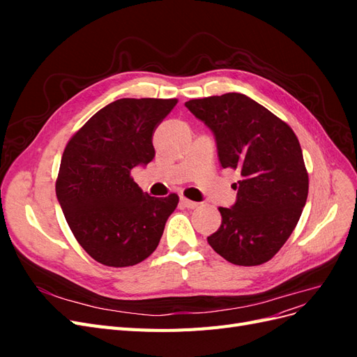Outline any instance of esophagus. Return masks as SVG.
Masks as SVG:
<instances>
[{
    "instance_id": "34e87169",
    "label": "esophagus",
    "mask_w": 357,
    "mask_h": 357,
    "mask_svg": "<svg viewBox=\"0 0 357 357\" xmlns=\"http://www.w3.org/2000/svg\"><path fill=\"white\" fill-rule=\"evenodd\" d=\"M180 202H181V205H185L186 208H198V202H193V201H190V199H188V198H180Z\"/></svg>"
}]
</instances>
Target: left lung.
Wrapping results in <instances>:
<instances>
[{
	"instance_id": "1",
	"label": "left lung",
	"mask_w": 357,
	"mask_h": 357,
	"mask_svg": "<svg viewBox=\"0 0 357 357\" xmlns=\"http://www.w3.org/2000/svg\"><path fill=\"white\" fill-rule=\"evenodd\" d=\"M185 105L211 129L220 165L241 176L232 186L236 201L219 208L222 225L208 244L235 265L268 262L294 232L308 197V172L295 132L243 93Z\"/></svg>"
}]
</instances>
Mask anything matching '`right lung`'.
Here are the masks:
<instances>
[{"instance_id": "obj_1", "label": "right lung", "mask_w": 357, "mask_h": 357, "mask_svg": "<svg viewBox=\"0 0 357 357\" xmlns=\"http://www.w3.org/2000/svg\"><path fill=\"white\" fill-rule=\"evenodd\" d=\"M176 104L117 100L95 113L63 150L56 197L75 240L96 262L132 266L156 250L178 197H149L131 171L155 158V128Z\"/></svg>"}]
</instances>
